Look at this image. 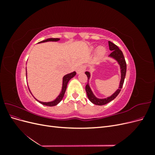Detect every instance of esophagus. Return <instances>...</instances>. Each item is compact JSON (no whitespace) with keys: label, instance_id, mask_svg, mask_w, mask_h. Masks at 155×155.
I'll use <instances>...</instances> for the list:
<instances>
[{"label":"esophagus","instance_id":"34e87169","mask_svg":"<svg viewBox=\"0 0 155 155\" xmlns=\"http://www.w3.org/2000/svg\"><path fill=\"white\" fill-rule=\"evenodd\" d=\"M85 67H84V66H80V67H79L76 69V72H77L78 74H81V73H83V72H85Z\"/></svg>","mask_w":155,"mask_h":155}]
</instances>
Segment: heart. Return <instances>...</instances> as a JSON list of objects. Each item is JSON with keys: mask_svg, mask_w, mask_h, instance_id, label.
Segmentation results:
<instances>
[{"mask_svg": "<svg viewBox=\"0 0 155 155\" xmlns=\"http://www.w3.org/2000/svg\"><path fill=\"white\" fill-rule=\"evenodd\" d=\"M91 51H94L95 48H91ZM96 55L98 58L103 57V56H104L106 53L105 47H104V46H99V47H97V49L96 50Z\"/></svg>", "mask_w": 155, "mask_h": 155, "instance_id": "obj_1", "label": "heart"}]
</instances>
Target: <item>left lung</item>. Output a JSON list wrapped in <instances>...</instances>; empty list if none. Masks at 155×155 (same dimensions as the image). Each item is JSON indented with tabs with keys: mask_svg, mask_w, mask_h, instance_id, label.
Returning a JSON list of instances; mask_svg holds the SVG:
<instances>
[{
	"mask_svg": "<svg viewBox=\"0 0 155 155\" xmlns=\"http://www.w3.org/2000/svg\"><path fill=\"white\" fill-rule=\"evenodd\" d=\"M109 49L112 52L109 55V57L114 59L118 63L120 66V70H121V80L120 82V86L118 89H117V91L113 94L111 95L109 97H107L104 99H99V98H97L94 94L92 90L91 89L90 86H89L88 84V80L91 77V74L88 72H85V74L88 78V82L87 85L85 87V90L87 92V94L88 96V100H90L92 104L97 105H105L108 103H109L112 100L115 99L116 97L119 94L120 92L121 91V89L123 87L124 83V79L125 78L126 75V70H127V64L124 58V56L123 54V52L119 49V48L114 43H112V42L109 41Z\"/></svg>",
	"mask_w": 155,
	"mask_h": 155,
	"instance_id": "1",
	"label": "left lung"
}]
</instances>
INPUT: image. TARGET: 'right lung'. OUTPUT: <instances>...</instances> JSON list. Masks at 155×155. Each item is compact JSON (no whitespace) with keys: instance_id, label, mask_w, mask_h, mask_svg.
Instances as JSON below:
<instances>
[{"instance_id":"add662e5","label":"right lung","mask_w":155,"mask_h":155,"mask_svg":"<svg viewBox=\"0 0 155 155\" xmlns=\"http://www.w3.org/2000/svg\"><path fill=\"white\" fill-rule=\"evenodd\" d=\"M60 39L59 38H50V39H47L46 40H44V41H42L41 42H39V43H45V42H48V41H59ZM26 75H27V72L26 73ZM76 72H73L72 73H70V74H68L67 75H65V76L63 77V86H62V90H61V92H60V94H59V96H58V97L56 98V99L52 101H49V102H42V101H40L39 100H37L36 98H35V99L37 101H39L40 104H43L44 105H46V106H50V107H52V106H55L56 105H58L59 103L61 101L63 100V96L64 95V93H65V91H66V89H67V84L68 83V81H70V79H72V78H74L75 76H76ZM30 91V90H29ZM31 93V92H30ZM33 96V95H32Z\"/></svg>"}]
</instances>
